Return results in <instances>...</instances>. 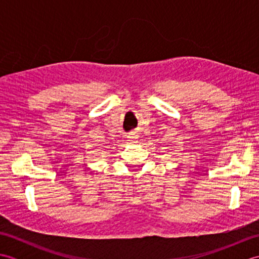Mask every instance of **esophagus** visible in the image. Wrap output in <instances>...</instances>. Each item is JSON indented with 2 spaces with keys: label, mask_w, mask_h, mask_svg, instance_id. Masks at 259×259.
Listing matches in <instances>:
<instances>
[{
  "label": "esophagus",
  "mask_w": 259,
  "mask_h": 259,
  "mask_svg": "<svg viewBox=\"0 0 259 259\" xmlns=\"http://www.w3.org/2000/svg\"><path fill=\"white\" fill-rule=\"evenodd\" d=\"M137 139H138V137H137V136H130L129 137V141H131V142H134V144H136V142H137Z\"/></svg>",
  "instance_id": "obj_1"
}]
</instances>
